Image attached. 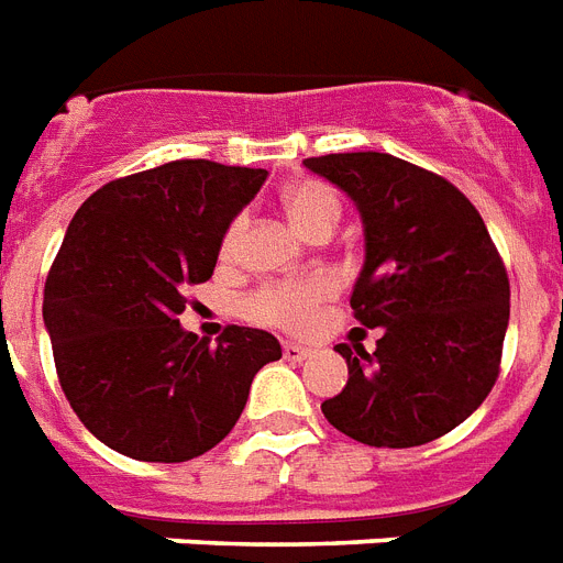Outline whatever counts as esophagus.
Returning <instances> with one entry per match:
<instances>
[{
	"mask_svg": "<svg viewBox=\"0 0 563 563\" xmlns=\"http://www.w3.org/2000/svg\"><path fill=\"white\" fill-rule=\"evenodd\" d=\"M282 354H285L287 362H301L310 356V347L299 345V342H285V345H282Z\"/></svg>",
	"mask_w": 563,
	"mask_h": 563,
	"instance_id": "obj_1",
	"label": "esophagus"
}]
</instances>
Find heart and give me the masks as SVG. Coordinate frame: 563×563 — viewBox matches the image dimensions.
<instances>
[{
	"instance_id": "obj_1",
	"label": "heart",
	"mask_w": 563,
	"mask_h": 563,
	"mask_svg": "<svg viewBox=\"0 0 563 563\" xmlns=\"http://www.w3.org/2000/svg\"><path fill=\"white\" fill-rule=\"evenodd\" d=\"M282 207H285L287 218L299 227L308 239L328 232L331 235L333 227L339 221V198L333 189L322 180H299L282 192ZM244 216L232 218L227 227L224 239H221V255L232 258L244 235ZM333 292V282L328 276H305V278H285V282H273L264 285L262 290H255L247 301H244V313L255 322L278 324L287 331H308L316 319V310L328 296Z\"/></svg>"
}]
</instances>
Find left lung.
<instances>
[{"label":"left lung","instance_id":"left-lung-1","mask_svg":"<svg viewBox=\"0 0 563 563\" xmlns=\"http://www.w3.org/2000/svg\"><path fill=\"white\" fill-rule=\"evenodd\" d=\"M305 166L360 209L365 264L351 308L383 328L374 354L336 345L347 385L322 415L376 449L443 438L489 397L509 324V278L481 212L454 184L385 152Z\"/></svg>","mask_w":563,"mask_h":563}]
</instances>
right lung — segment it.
<instances>
[{"label": "right lung", "mask_w": 563, "mask_h": 563, "mask_svg": "<svg viewBox=\"0 0 563 563\" xmlns=\"http://www.w3.org/2000/svg\"><path fill=\"white\" fill-rule=\"evenodd\" d=\"M264 169L169 161L97 189L71 218L45 278L42 319L59 385L91 434L125 457L184 463L247 406L282 360L267 331L227 324L216 345L184 331L189 285L212 276L227 227Z\"/></svg>", "instance_id": "right-lung-1"}]
</instances>
